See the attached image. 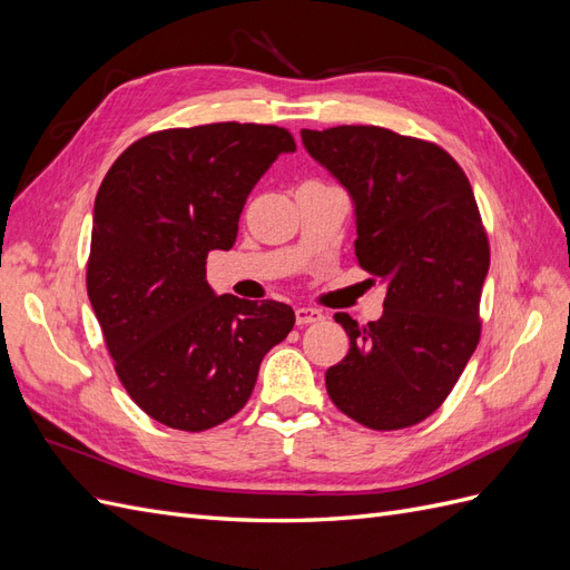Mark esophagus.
Returning <instances> with one entry per match:
<instances>
[{"instance_id":"esophagus-1","label":"esophagus","mask_w":570,"mask_h":570,"mask_svg":"<svg viewBox=\"0 0 570 570\" xmlns=\"http://www.w3.org/2000/svg\"><path fill=\"white\" fill-rule=\"evenodd\" d=\"M295 321H297V325L318 323V321H323V314L316 312V308H312V306H297L295 308Z\"/></svg>"}]
</instances>
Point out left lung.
Instances as JSON below:
<instances>
[{
    "label": "left lung",
    "mask_w": 570,
    "mask_h": 570,
    "mask_svg": "<svg viewBox=\"0 0 570 570\" xmlns=\"http://www.w3.org/2000/svg\"><path fill=\"white\" fill-rule=\"evenodd\" d=\"M304 149L350 193L356 262L385 285V312L335 321L350 352L325 371L333 404L373 430L428 419L480 340L490 245L469 178L433 142L377 126L302 130Z\"/></svg>",
    "instance_id": "obj_1"
}]
</instances>
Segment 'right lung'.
Segmentation results:
<instances>
[{
	"instance_id": "obj_1",
	"label": "right lung",
	"mask_w": 570,
	"mask_h": 570,
	"mask_svg": "<svg viewBox=\"0 0 570 570\" xmlns=\"http://www.w3.org/2000/svg\"><path fill=\"white\" fill-rule=\"evenodd\" d=\"M295 149L278 126L161 130L101 180L88 297L120 383L154 421L199 433L235 416L295 325L283 302L218 297L206 283V256L235 245L254 185Z\"/></svg>"
}]
</instances>
